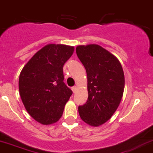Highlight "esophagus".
Returning a JSON list of instances; mask_svg holds the SVG:
<instances>
[{
    "mask_svg": "<svg viewBox=\"0 0 153 153\" xmlns=\"http://www.w3.org/2000/svg\"><path fill=\"white\" fill-rule=\"evenodd\" d=\"M76 90H77V87H76V86H74V87H72V91H73L74 93H76Z\"/></svg>",
    "mask_w": 153,
    "mask_h": 153,
    "instance_id": "1",
    "label": "esophagus"
}]
</instances>
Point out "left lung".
Listing matches in <instances>:
<instances>
[{
    "label": "left lung",
    "mask_w": 153,
    "mask_h": 153,
    "mask_svg": "<svg viewBox=\"0 0 153 153\" xmlns=\"http://www.w3.org/2000/svg\"><path fill=\"white\" fill-rule=\"evenodd\" d=\"M76 52L86 69L88 98L78 107L81 119L99 126L110 119L123 96L125 76L114 55L98 45H79Z\"/></svg>",
    "instance_id": "left-lung-1"
}]
</instances>
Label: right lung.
<instances>
[{
    "label": "right lung",
    "mask_w": 153,
    "mask_h": 153,
    "mask_svg": "<svg viewBox=\"0 0 153 153\" xmlns=\"http://www.w3.org/2000/svg\"><path fill=\"white\" fill-rule=\"evenodd\" d=\"M74 47L49 44L38 51L23 67L19 93L26 111L42 125L59 120L73 91L63 82V65Z\"/></svg>",
    "instance_id": "right-lung-1"
}]
</instances>
